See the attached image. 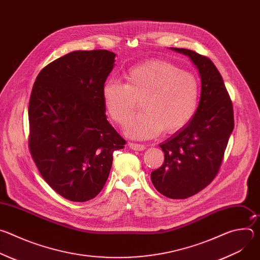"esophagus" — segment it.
<instances>
[{"label": "esophagus", "instance_id": "1", "mask_svg": "<svg viewBox=\"0 0 260 260\" xmlns=\"http://www.w3.org/2000/svg\"><path fill=\"white\" fill-rule=\"evenodd\" d=\"M128 146H129L131 149L136 150V151H143L146 148L145 145H143V144H137V143H133V142H129Z\"/></svg>", "mask_w": 260, "mask_h": 260}]
</instances>
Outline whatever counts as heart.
Listing matches in <instances>:
<instances>
[{"instance_id":"heart-1","label":"heart","mask_w":260,"mask_h":260,"mask_svg":"<svg viewBox=\"0 0 260 260\" xmlns=\"http://www.w3.org/2000/svg\"><path fill=\"white\" fill-rule=\"evenodd\" d=\"M123 79L124 85L106 82L102 94L107 113L119 125L129 120L141 103L143 113L125 127L128 137L148 140L162 131L174 134L193 118L200 88L192 74L169 61L153 59L129 69Z\"/></svg>"}]
</instances>
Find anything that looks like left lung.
<instances>
[{
  "label": "left lung",
  "mask_w": 260,
  "mask_h": 260,
  "mask_svg": "<svg viewBox=\"0 0 260 260\" xmlns=\"http://www.w3.org/2000/svg\"><path fill=\"white\" fill-rule=\"evenodd\" d=\"M170 49L188 56L198 69L201 100L189 123L159 145L165 161L151 173V181L165 197L183 200L203 190L217 175L234 129V110L223 79L208 57Z\"/></svg>",
  "instance_id": "left-lung-1"
}]
</instances>
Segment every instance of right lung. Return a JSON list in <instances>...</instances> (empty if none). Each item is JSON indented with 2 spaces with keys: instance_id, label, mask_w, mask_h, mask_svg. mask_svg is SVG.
<instances>
[{
  "instance_id": "1",
  "label": "right lung",
  "mask_w": 260,
  "mask_h": 260,
  "mask_svg": "<svg viewBox=\"0 0 260 260\" xmlns=\"http://www.w3.org/2000/svg\"><path fill=\"white\" fill-rule=\"evenodd\" d=\"M116 54L77 50L37 76L29 104V150L49 186L71 202L96 197L109 177L113 152L125 141L109 123L103 87Z\"/></svg>"
}]
</instances>
